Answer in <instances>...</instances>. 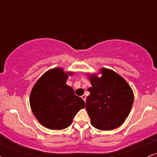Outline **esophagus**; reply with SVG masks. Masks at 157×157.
Masks as SVG:
<instances>
[{
	"instance_id": "1",
	"label": "esophagus",
	"mask_w": 157,
	"mask_h": 157,
	"mask_svg": "<svg viewBox=\"0 0 157 157\" xmlns=\"http://www.w3.org/2000/svg\"><path fill=\"white\" fill-rule=\"evenodd\" d=\"M82 100H83L84 101L86 102V95H85V94L82 95Z\"/></svg>"
}]
</instances>
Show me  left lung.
Here are the masks:
<instances>
[{
  "label": "left lung",
  "mask_w": 157,
  "mask_h": 157,
  "mask_svg": "<svg viewBox=\"0 0 157 157\" xmlns=\"http://www.w3.org/2000/svg\"><path fill=\"white\" fill-rule=\"evenodd\" d=\"M102 76L90 77L91 87L86 102L91 124L102 131L118 128L128 116L134 102L130 86L112 70L102 68Z\"/></svg>",
  "instance_id": "1"
}]
</instances>
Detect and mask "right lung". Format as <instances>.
Returning a JSON list of instances; mask_svg holds the SVG:
<instances>
[{
  "instance_id": "obj_1",
  "label": "right lung",
  "mask_w": 157,
  "mask_h": 157,
  "mask_svg": "<svg viewBox=\"0 0 157 157\" xmlns=\"http://www.w3.org/2000/svg\"><path fill=\"white\" fill-rule=\"evenodd\" d=\"M67 78L68 74L60 68L49 70L37 80L30 94L34 115L41 125L52 130L68 127L74 117L85 107L84 100L66 84Z\"/></svg>"
}]
</instances>
